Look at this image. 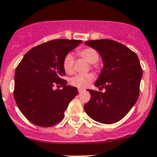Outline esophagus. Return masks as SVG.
<instances>
[{
  "instance_id": "obj_1",
  "label": "esophagus",
  "mask_w": 157,
  "mask_h": 157,
  "mask_svg": "<svg viewBox=\"0 0 157 157\" xmlns=\"http://www.w3.org/2000/svg\"><path fill=\"white\" fill-rule=\"evenodd\" d=\"M84 92V89H82V88H78V92L79 93H80V92Z\"/></svg>"
}]
</instances>
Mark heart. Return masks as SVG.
Returning a JSON list of instances; mask_svg holds the SVG:
<instances>
[{
    "label": "heart",
    "instance_id": "obj_1",
    "mask_svg": "<svg viewBox=\"0 0 157 157\" xmlns=\"http://www.w3.org/2000/svg\"><path fill=\"white\" fill-rule=\"evenodd\" d=\"M77 54L84 59L88 61L89 63L92 64L93 66L96 65V62L99 61V55L96 50L92 47H85L77 51ZM63 69L68 74H71L73 72V65H74V57L72 54L69 53L65 56L63 59ZM94 80V75L92 73L86 74H77L69 80V83L72 86L80 88H84L88 87L89 84Z\"/></svg>",
    "mask_w": 157,
    "mask_h": 157
}]
</instances>
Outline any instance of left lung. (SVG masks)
<instances>
[{
	"label": "left lung",
	"instance_id": "1",
	"mask_svg": "<svg viewBox=\"0 0 157 157\" xmlns=\"http://www.w3.org/2000/svg\"><path fill=\"white\" fill-rule=\"evenodd\" d=\"M99 52L103 68L95 86L105 92L88 89L91 99L84 106L90 118L103 124L118 122L135 104L140 92L142 69L138 57L127 46L111 39L86 41Z\"/></svg>",
	"mask_w": 157,
	"mask_h": 157
}]
</instances>
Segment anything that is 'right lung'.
Masks as SVG:
<instances>
[{"label": "right lung", "instance_id": "1", "mask_svg": "<svg viewBox=\"0 0 157 157\" xmlns=\"http://www.w3.org/2000/svg\"><path fill=\"white\" fill-rule=\"evenodd\" d=\"M81 40L54 39L36 46L24 55L15 72V100L31 123L49 127L60 122L77 88L67 85L63 59ZM55 85L62 90L53 89Z\"/></svg>", "mask_w": 157, "mask_h": 157}]
</instances>
